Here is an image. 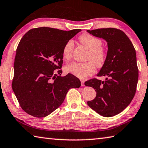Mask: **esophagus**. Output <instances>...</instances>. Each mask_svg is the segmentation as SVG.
I'll list each match as a JSON object with an SVG mask.
<instances>
[{
    "instance_id": "1",
    "label": "esophagus",
    "mask_w": 148,
    "mask_h": 148,
    "mask_svg": "<svg viewBox=\"0 0 148 148\" xmlns=\"http://www.w3.org/2000/svg\"><path fill=\"white\" fill-rule=\"evenodd\" d=\"M81 83H82V86H85V81H84V80L82 79Z\"/></svg>"
}]
</instances>
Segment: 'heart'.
Masks as SVG:
<instances>
[{
	"mask_svg": "<svg viewBox=\"0 0 148 148\" xmlns=\"http://www.w3.org/2000/svg\"><path fill=\"white\" fill-rule=\"evenodd\" d=\"M79 41L89 50L88 60L92 61L86 63L72 62L65 66V71L73 74L79 78H85L92 74L95 71V65L100 67L106 60V52L101 48L102 42L100 39L88 34H83L79 37ZM74 49L73 41H69L65 45L63 49V56L65 60L71 58Z\"/></svg>",
	"mask_w": 148,
	"mask_h": 148,
	"instance_id": "obj_1",
	"label": "heart"
}]
</instances>
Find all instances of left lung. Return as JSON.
<instances>
[{
    "label": "left lung",
    "mask_w": 148,
    "mask_h": 148,
    "mask_svg": "<svg viewBox=\"0 0 148 148\" xmlns=\"http://www.w3.org/2000/svg\"><path fill=\"white\" fill-rule=\"evenodd\" d=\"M104 39L108 50L98 76H107L106 81L92 79L85 82L94 88L96 96L88 106L104 117L115 116L132 101L138 79L136 52L132 42L120 29L108 28L87 30Z\"/></svg>",
    "instance_id": "obj_1"
}]
</instances>
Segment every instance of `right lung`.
<instances>
[{"label": "right lung", "mask_w": 148, "mask_h": 148, "mask_svg": "<svg viewBox=\"0 0 148 148\" xmlns=\"http://www.w3.org/2000/svg\"><path fill=\"white\" fill-rule=\"evenodd\" d=\"M40 27L26 32L16 50L12 88L24 111L34 117L47 116L63 103L68 90L80 80L61 76L65 45L81 32ZM58 74V75L57 74Z\"/></svg>", "instance_id": "add662e5"}]
</instances>
